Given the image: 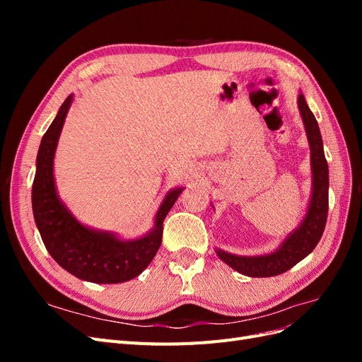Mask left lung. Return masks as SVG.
<instances>
[{
  "label": "left lung",
  "mask_w": 362,
  "mask_h": 362,
  "mask_svg": "<svg viewBox=\"0 0 362 362\" xmlns=\"http://www.w3.org/2000/svg\"><path fill=\"white\" fill-rule=\"evenodd\" d=\"M299 110L303 125L308 136L311 148V168H313V196L303 222L291 233L282 246L269 255L261 257H238L217 249V255L228 266H231L238 273H243L252 278L276 276L298 264L300 259L310 255L320 242L327 218V190H329V173H327V161L323 152V141L319 124L306 104L303 95H299Z\"/></svg>",
  "instance_id": "1"
}]
</instances>
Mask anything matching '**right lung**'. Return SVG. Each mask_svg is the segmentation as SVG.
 I'll list each match as a JSON object with an SVG mask.
<instances>
[{
    "label": "right lung",
    "mask_w": 362,
    "mask_h": 362,
    "mask_svg": "<svg viewBox=\"0 0 362 362\" xmlns=\"http://www.w3.org/2000/svg\"><path fill=\"white\" fill-rule=\"evenodd\" d=\"M71 103L72 95L62 104L39 146L31 192L36 226L49 255L74 276L95 284L125 282L139 276L156 257L161 245L163 221L182 189L172 190L166 196L157 211L156 228L133 242H122L112 234L93 231L76 222L59 201L52 173L54 152Z\"/></svg>",
    "instance_id": "right-lung-1"
}]
</instances>
